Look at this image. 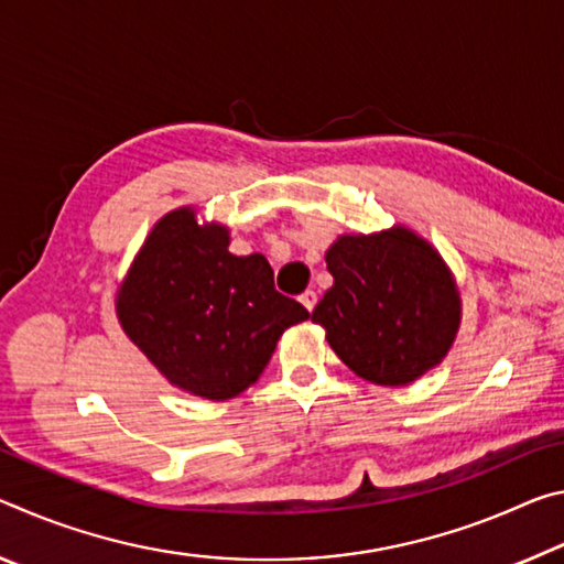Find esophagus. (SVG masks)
I'll use <instances>...</instances> for the list:
<instances>
[{
	"mask_svg": "<svg viewBox=\"0 0 564 564\" xmlns=\"http://www.w3.org/2000/svg\"><path fill=\"white\" fill-rule=\"evenodd\" d=\"M300 302L304 304V307H307V310L312 312V310H315V304H317V292H312V290H307V292H304V294H302V297H300Z\"/></svg>",
	"mask_w": 564,
	"mask_h": 564,
	"instance_id": "esophagus-1",
	"label": "esophagus"
}]
</instances>
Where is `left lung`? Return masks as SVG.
I'll return each mask as SVG.
<instances>
[{
  "mask_svg": "<svg viewBox=\"0 0 564 564\" xmlns=\"http://www.w3.org/2000/svg\"><path fill=\"white\" fill-rule=\"evenodd\" d=\"M335 284L312 312L335 355L357 377L404 387L437 367L455 343L463 300L427 239L394 225L339 235L325 254Z\"/></svg>",
  "mask_w": 564,
  "mask_h": 564,
  "instance_id": "left-lung-1",
  "label": "left lung"
}]
</instances>
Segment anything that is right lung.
Segmentation results:
<instances>
[{"label":"right lung","instance_id":"right-lung-1","mask_svg":"<svg viewBox=\"0 0 564 564\" xmlns=\"http://www.w3.org/2000/svg\"><path fill=\"white\" fill-rule=\"evenodd\" d=\"M124 335L172 387L225 402L260 380L282 332L310 312L274 290L262 254L229 252V227L195 207L164 215L117 288Z\"/></svg>","mask_w":564,"mask_h":564}]
</instances>
